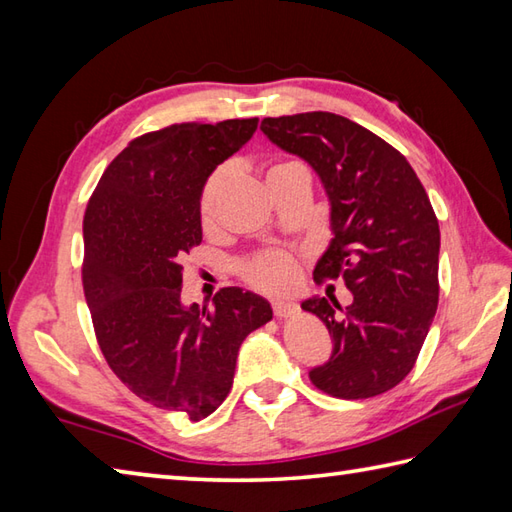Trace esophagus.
I'll use <instances>...</instances> for the list:
<instances>
[{
	"label": "esophagus",
	"mask_w": 512,
	"mask_h": 512,
	"mask_svg": "<svg viewBox=\"0 0 512 512\" xmlns=\"http://www.w3.org/2000/svg\"><path fill=\"white\" fill-rule=\"evenodd\" d=\"M273 310H275V317H277V319H288V317H292V314H295L299 308H297V303L290 301V299H275V301H273Z\"/></svg>",
	"instance_id": "34e87169"
}]
</instances>
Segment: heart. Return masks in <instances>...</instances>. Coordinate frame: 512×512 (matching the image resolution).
Listing matches in <instances>:
<instances>
[{"mask_svg": "<svg viewBox=\"0 0 512 512\" xmlns=\"http://www.w3.org/2000/svg\"><path fill=\"white\" fill-rule=\"evenodd\" d=\"M222 184H224V171H215L213 176L206 180L202 189L200 217H202V224L206 226L213 222L217 195H220ZM244 277L248 279V284H253L259 290H266V292L286 290L288 286L295 284L297 264L288 253H279V250H275V253H264L255 257L253 262H248L244 266Z\"/></svg>", "mask_w": 512, "mask_h": 512, "instance_id": "heart-1", "label": "heart"}]
</instances>
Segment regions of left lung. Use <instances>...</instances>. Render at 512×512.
Listing matches in <instances>:
<instances>
[{"label":"left lung","instance_id":"8db88e82","mask_svg":"<svg viewBox=\"0 0 512 512\" xmlns=\"http://www.w3.org/2000/svg\"><path fill=\"white\" fill-rule=\"evenodd\" d=\"M262 132L317 173L330 200V246L314 279L343 277L352 303H301L332 336L328 363L310 369L325 394H385L405 378L438 310L440 226L407 158L350 118L330 112L264 118Z\"/></svg>","mask_w":512,"mask_h":512}]
</instances>
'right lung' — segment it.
<instances>
[{
	"instance_id": "right-lung-1",
	"label": "right lung",
	"mask_w": 512,
	"mask_h": 512,
	"mask_svg": "<svg viewBox=\"0 0 512 512\" xmlns=\"http://www.w3.org/2000/svg\"><path fill=\"white\" fill-rule=\"evenodd\" d=\"M255 129L257 118H233L132 140L83 217V290L107 365L138 398L195 422L231 391L242 341L273 319L264 297L235 286L213 308L180 299V259L202 242L204 184Z\"/></svg>"
}]
</instances>
